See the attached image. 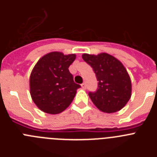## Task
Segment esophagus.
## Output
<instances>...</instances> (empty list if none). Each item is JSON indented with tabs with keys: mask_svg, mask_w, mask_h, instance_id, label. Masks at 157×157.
Wrapping results in <instances>:
<instances>
[{
	"mask_svg": "<svg viewBox=\"0 0 157 157\" xmlns=\"http://www.w3.org/2000/svg\"><path fill=\"white\" fill-rule=\"evenodd\" d=\"M81 86L82 87V89H86V83H82L81 85Z\"/></svg>",
	"mask_w": 157,
	"mask_h": 157,
	"instance_id": "34e87169",
	"label": "esophagus"
}]
</instances>
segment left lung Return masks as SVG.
<instances>
[{
  "mask_svg": "<svg viewBox=\"0 0 157 157\" xmlns=\"http://www.w3.org/2000/svg\"><path fill=\"white\" fill-rule=\"evenodd\" d=\"M82 56L92 67L98 81V90L89 93L94 105L106 113L121 110L130 99L132 92L131 80L125 67L106 52L98 55L84 53Z\"/></svg>",
  "mask_w": 157,
  "mask_h": 157,
  "instance_id": "left-lung-1",
  "label": "left lung"
}]
</instances>
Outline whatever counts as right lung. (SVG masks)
<instances>
[{
    "mask_svg": "<svg viewBox=\"0 0 157 157\" xmlns=\"http://www.w3.org/2000/svg\"><path fill=\"white\" fill-rule=\"evenodd\" d=\"M75 58V54L51 52L37 62L30 73V93L40 110L56 115L71 105L81 87L75 82L68 70Z\"/></svg>",
    "mask_w": 157,
    "mask_h": 157,
    "instance_id": "1",
    "label": "right lung"
}]
</instances>
